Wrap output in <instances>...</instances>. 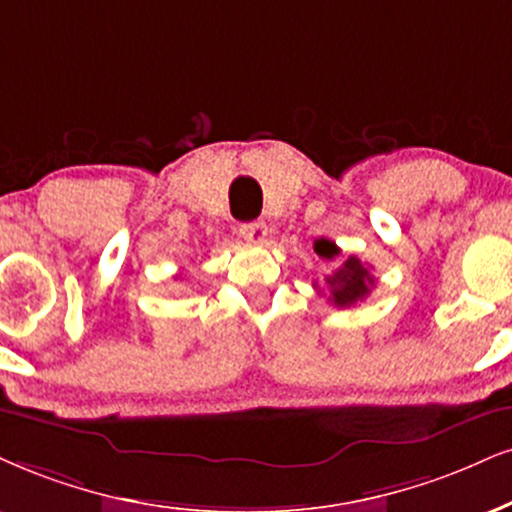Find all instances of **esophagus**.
Returning <instances> with one entry per match:
<instances>
[{
  "label": "esophagus",
  "instance_id": "esophagus-1",
  "mask_svg": "<svg viewBox=\"0 0 512 512\" xmlns=\"http://www.w3.org/2000/svg\"><path fill=\"white\" fill-rule=\"evenodd\" d=\"M239 235L251 244H263L268 239V225L266 223H244L239 227Z\"/></svg>",
  "mask_w": 512,
  "mask_h": 512
}]
</instances>
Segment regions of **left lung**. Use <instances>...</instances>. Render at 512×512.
Segmentation results:
<instances>
[{
    "label": "left lung",
    "instance_id": "1",
    "mask_svg": "<svg viewBox=\"0 0 512 512\" xmlns=\"http://www.w3.org/2000/svg\"><path fill=\"white\" fill-rule=\"evenodd\" d=\"M315 254L332 261L334 256H339L337 244L330 239H315L313 244ZM325 287L330 292V301L337 308H349L358 301H363L370 294V289L375 287V277L370 275V270L365 268L361 258L349 256L344 263H339L330 275L325 277Z\"/></svg>",
    "mask_w": 512,
    "mask_h": 512
}]
</instances>
